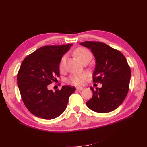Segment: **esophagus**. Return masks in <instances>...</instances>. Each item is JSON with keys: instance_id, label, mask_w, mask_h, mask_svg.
<instances>
[{"instance_id": "obj_1", "label": "esophagus", "mask_w": 147, "mask_h": 147, "mask_svg": "<svg viewBox=\"0 0 147 147\" xmlns=\"http://www.w3.org/2000/svg\"><path fill=\"white\" fill-rule=\"evenodd\" d=\"M83 89V88H82V87H77V88H76V90H78V91H79V92L82 91Z\"/></svg>"}]
</instances>
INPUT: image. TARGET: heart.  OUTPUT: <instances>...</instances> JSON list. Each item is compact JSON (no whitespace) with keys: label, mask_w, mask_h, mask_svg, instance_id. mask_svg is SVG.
<instances>
[{"label":"heart","mask_w":147,"mask_h":147,"mask_svg":"<svg viewBox=\"0 0 147 147\" xmlns=\"http://www.w3.org/2000/svg\"><path fill=\"white\" fill-rule=\"evenodd\" d=\"M74 55L82 62L85 61V59H90V60L92 56V53L88 49L83 47L77 49L74 51ZM65 62H66V56L64 55L62 56L60 62H59V69L61 71H63L64 69ZM87 74L86 73L74 74L69 78L68 82L75 86H80L82 85L84 80H85Z\"/></svg>","instance_id":"heart-1"}]
</instances>
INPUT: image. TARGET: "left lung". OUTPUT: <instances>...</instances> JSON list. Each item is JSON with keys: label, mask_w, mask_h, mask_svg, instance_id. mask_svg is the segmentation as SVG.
<instances>
[{"label": "left lung", "mask_w": 147, "mask_h": 147, "mask_svg": "<svg viewBox=\"0 0 147 147\" xmlns=\"http://www.w3.org/2000/svg\"><path fill=\"white\" fill-rule=\"evenodd\" d=\"M80 45L88 48L94 55L96 65L93 82L102 84L93 92L87 107L98 113L115 110L123 102L129 90L131 69L126 57L116 49L104 43L85 42Z\"/></svg>", "instance_id": "8db88e82"}]
</instances>
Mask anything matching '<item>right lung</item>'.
<instances>
[{
	"instance_id": "1",
	"label": "right lung",
	"mask_w": 147,
	"mask_h": 147,
	"mask_svg": "<svg viewBox=\"0 0 147 147\" xmlns=\"http://www.w3.org/2000/svg\"><path fill=\"white\" fill-rule=\"evenodd\" d=\"M72 45L42 47L22 62L17 76L18 88L24 104L35 116L52 119L66 109L75 87L63 86L54 92L48 86L60 76L59 62Z\"/></svg>"
}]
</instances>
